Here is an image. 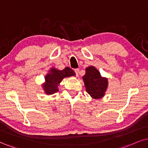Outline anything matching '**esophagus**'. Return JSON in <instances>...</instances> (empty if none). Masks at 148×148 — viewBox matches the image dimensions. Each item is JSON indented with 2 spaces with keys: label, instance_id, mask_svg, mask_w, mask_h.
<instances>
[{
  "label": "esophagus",
  "instance_id": "1",
  "mask_svg": "<svg viewBox=\"0 0 148 148\" xmlns=\"http://www.w3.org/2000/svg\"><path fill=\"white\" fill-rule=\"evenodd\" d=\"M74 71H75V72H76V75L78 76V73H79V69H78V68L75 69Z\"/></svg>",
  "mask_w": 148,
  "mask_h": 148
}]
</instances>
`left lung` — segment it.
<instances>
[{"instance_id":"obj_1","label":"left lung","mask_w":148,"mask_h":148,"mask_svg":"<svg viewBox=\"0 0 148 148\" xmlns=\"http://www.w3.org/2000/svg\"><path fill=\"white\" fill-rule=\"evenodd\" d=\"M86 91L94 99H99L104 96L108 87V80L102 77L100 73L93 66L86 68L85 76L83 77Z\"/></svg>"}]
</instances>
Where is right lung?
I'll list each match as a JSON object with an SVG mask.
<instances>
[{
	"label": "right lung",
	"instance_id": "1",
	"mask_svg": "<svg viewBox=\"0 0 148 148\" xmlns=\"http://www.w3.org/2000/svg\"><path fill=\"white\" fill-rule=\"evenodd\" d=\"M76 76L74 71L67 67L63 70H59L56 68H51L50 72L45 76V83L43 85V88L45 93L47 95L53 94L59 91L58 85L65 77Z\"/></svg>",
	"mask_w": 148,
	"mask_h": 148
}]
</instances>
